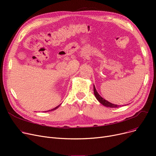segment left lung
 I'll use <instances>...</instances> for the list:
<instances>
[{"mask_svg":"<svg viewBox=\"0 0 156 156\" xmlns=\"http://www.w3.org/2000/svg\"><path fill=\"white\" fill-rule=\"evenodd\" d=\"M94 95L96 97V99H97V101H99L101 104H102L103 105L105 106V107H108V108H117L119 107H121V105H117V104H114L112 103H111L110 102L108 101L105 100L104 98H102L99 94V93L97 92V90L94 85ZM124 105H122V106H123Z\"/></svg>","mask_w":156,"mask_h":156,"instance_id":"left-lung-1","label":"left lung"}]
</instances>
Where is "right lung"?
Instances as JSON below:
<instances>
[{
    "instance_id": "right-lung-1",
    "label": "right lung",
    "mask_w": 156,
    "mask_h": 156,
    "mask_svg": "<svg viewBox=\"0 0 156 156\" xmlns=\"http://www.w3.org/2000/svg\"><path fill=\"white\" fill-rule=\"evenodd\" d=\"M60 105H61V104H60V105H57V107H55V108H54V109H51V110H49V111H54V110H55V109H57V108H59V106H60ZM45 112H47V111H45Z\"/></svg>"
}]
</instances>
